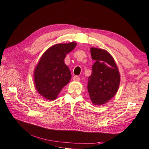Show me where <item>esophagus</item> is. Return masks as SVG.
Returning <instances> with one entry per match:
<instances>
[{
    "mask_svg": "<svg viewBox=\"0 0 149 149\" xmlns=\"http://www.w3.org/2000/svg\"><path fill=\"white\" fill-rule=\"evenodd\" d=\"M73 79L75 81H80V77L79 76H77V75H75V76L73 77Z\"/></svg>",
    "mask_w": 149,
    "mask_h": 149,
    "instance_id": "esophagus-1",
    "label": "esophagus"
}]
</instances>
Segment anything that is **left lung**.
<instances>
[{"label": "left lung", "instance_id": "left-lung-1", "mask_svg": "<svg viewBox=\"0 0 149 149\" xmlns=\"http://www.w3.org/2000/svg\"><path fill=\"white\" fill-rule=\"evenodd\" d=\"M90 53L95 62L92 66L87 88L92 103L101 105L111 100L117 93L120 75L114 59L107 51L92 47Z\"/></svg>", "mask_w": 149, "mask_h": 149}]
</instances>
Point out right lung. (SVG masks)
I'll return each instance as SVG.
<instances>
[{"mask_svg":"<svg viewBox=\"0 0 149 149\" xmlns=\"http://www.w3.org/2000/svg\"><path fill=\"white\" fill-rule=\"evenodd\" d=\"M77 44L72 42L51 46L42 55L34 71V83L38 93L48 100L57 97L71 79L70 71L64 59Z\"/></svg>","mask_w":149,"mask_h":149,"instance_id":"right-lung-1","label":"right lung"}]
</instances>
